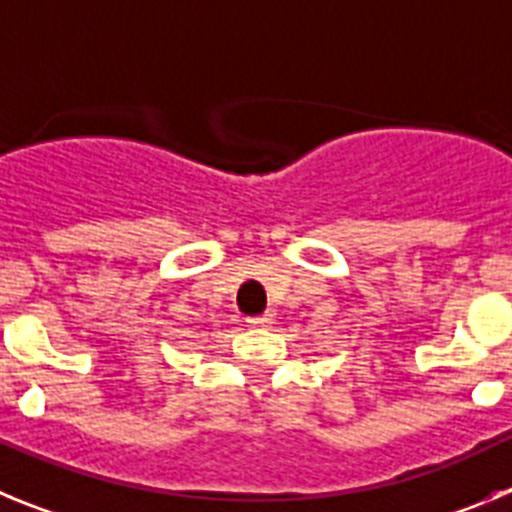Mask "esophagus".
<instances>
[{
  "label": "esophagus",
  "instance_id": "34e87169",
  "mask_svg": "<svg viewBox=\"0 0 512 512\" xmlns=\"http://www.w3.org/2000/svg\"><path fill=\"white\" fill-rule=\"evenodd\" d=\"M271 320H274V315H271V312H264V315H256V318H248V323H251V325H269Z\"/></svg>",
  "mask_w": 512,
  "mask_h": 512
}]
</instances>
